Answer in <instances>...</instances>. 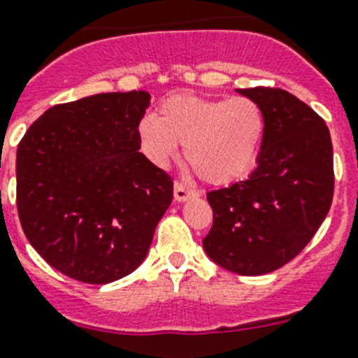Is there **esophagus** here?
I'll list each match as a JSON object with an SVG mask.
<instances>
[{"label": "esophagus", "instance_id": "34e87169", "mask_svg": "<svg viewBox=\"0 0 358 358\" xmlns=\"http://www.w3.org/2000/svg\"><path fill=\"white\" fill-rule=\"evenodd\" d=\"M194 194H196V191H193V189H187L182 184H174V200L176 202H185L187 198L194 196Z\"/></svg>", "mask_w": 358, "mask_h": 358}]
</instances>
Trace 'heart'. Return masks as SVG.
I'll return each instance as SVG.
<instances>
[{
	"instance_id": "b5f03b06",
	"label": "heart",
	"mask_w": 358,
	"mask_h": 358,
	"mask_svg": "<svg viewBox=\"0 0 358 358\" xmlns=\"http://www.w3.org/2000/svg\"><path fill=\"white\" fill-rule=\"evenodd\" d=\"M266 114L248 96H171L158 114L138 123L143 155L160 169L184 145L185 160L213 185L242 180L255 169L266 138Z\"/></svg>"
}]
</instances>
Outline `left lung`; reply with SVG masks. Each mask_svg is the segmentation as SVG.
<instances>
[{"instance_id": "8db88e82", "label": "left lung", "mask_w": 358, "mask_h": 358, "mask_svg": "<svg viewBox=\"0 0 358 358\" xmlns=\"http://www.w3.org/2000/svg\"><path fill=\"white\" fill-rule=\"evenodd\" d=\"M266 114V138L248 180L207 193L213 227L203 249L213 262L245 276L271 273L296 257L333 200L329 129L309 105L282 89H236Z\"/></svg>"}]
</instances>
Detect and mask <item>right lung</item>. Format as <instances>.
<instances>
[{
	"label": "right lung",
	"mask_w": 358,
	"mask_h": 358,
	"mask_svg": "<svg viewBox=\"0 0 358 358\" xmlns=\"http://www.w3.org/2000/svg\"><path fill=\"white\" fill-rule=\"evenodd\" d=\"M145 91L54 105L21 138L17 215L45 262L85 284L133 273L173 200V180L140 152Z\"/></svg>",
	"instance_id": "obj_1"
}]
</instances>
